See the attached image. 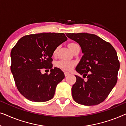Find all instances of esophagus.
Masks as SVG:
<instances>
[{
	"mask_svg": "<svg viewBox=\"0 0 126 126\" xmlns=\"http://www.w3.org/2000/svg\"><path fill=\"white\" fill-rule=\"evenodd\" d=\"M64 74H65V76H69V75H70V73H69V72H65V73H64Z\"/></svg>",
	"mask_w": 126,
	"mask_h": 126,
	"instance_id": "1",
	"label": "esophagus"
}]
</instances>
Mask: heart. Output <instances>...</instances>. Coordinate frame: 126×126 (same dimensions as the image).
Returning a JSON list of instances; mask_svg holds the SVG:
<instances>
[{
  "instance_id": "heart-1",
  "label": "heart",
  "mask_w": 126,
  "mask_h": 126,
  "mask_svg": "<svg viewBox=\"0 0 126 126\" xmlns=\"http://www.w3.org/2000/svg\"><path fill=\"white\" fill-rule=\"evenodd\" d=\"M77 45L75 43H70L69 44V49L72 50L75 46ZM57 51V49H56L54 51L53 54L54 55L56 54ZM75 65V63L74 61H68V60H61L58 61L56 63L57 66L58 68L62 69L65 70H70L72 69V68H73V66Z\"/></svg>"
}]
</instances>
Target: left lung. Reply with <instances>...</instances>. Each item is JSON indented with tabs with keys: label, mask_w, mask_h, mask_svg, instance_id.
<instances>
[{
	"label": "left lung",
	"mask_w": 126,
	"mask_h": 126,
	"mask_svg": "<svg viewBox=\"0 0 126 126\" xmlns=\"http://www.w3.org/2000/svg\"><path fill=\"white\" fill-rule=\"evenodd\" d=\"M80 45L83 56L76 70L88 80L75 75L72 88L74 100L84 106H94L107 97L118 80L120 63L115 49L109 42L95 34L66 33Z\"/></svg>",
	"instance_id": "1"
}]
</instances>
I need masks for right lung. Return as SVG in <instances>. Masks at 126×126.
Returning a JSON list of instances; mask_svg holds the SVG:
<instances>
[{
    "instance_id": "right-lung-1",
    "label": "right lung",
    "mask_w": 126,
    "mask_h": 126,
    "mask_svg": "<svg viewBox=\"0 0 126 126\" xmlns=\"http://www.w3.org/2000/svg\"><path fill=\"white\" fill-rule=\"evenodd\" d=\"M68 38L63 33L42 32L22 37L11 51V70L19 92L29 100L45 102L53 97L63 72L53 68L54 51ZM51 73L42 74V68Z\"/></svg>"
}]
</instances>
